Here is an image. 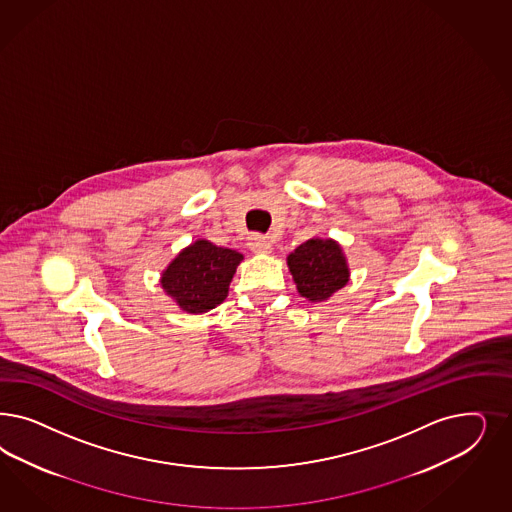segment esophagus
Masks as SVG:
<instances>
[{
  "instance_id": "34e87169",
  "label": "esophagus",
  "mask_w": 512,
  "mask_h": 512,
  "mask_svg": "<svg viewBox=\"0 0 512 512\" xmlns=\"http://www.w3.org/2000/svg\"><path fill=\"white\" fill-rule=\"evenodd\" d=\"M248 247H250V250H254V252H271L273 245H271L269 237H264V235H252Z\"/></svg>"
}]
</instances>
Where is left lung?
I'll use <instances>...</instances> for the list:
<instances>
[{
  "mask_svg": "<svg viewBox=\"0 0 512 512\" xmlns=\"http://www.w3.org/2000/svg\"><path fill=\"white\" fill-rule=\"evenodd\" d=\"M297 292L309 301H324L348 282L347 260L331 239H309L288 256Z\"/></svg>",
  "mask_w": 512,
  "mask_h": 512,
  "instance_id": "8db88e82",
  "label": "left lung"
}]
</instances>
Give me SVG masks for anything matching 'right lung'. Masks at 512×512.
Masks as SVG:
<instances>
[{
	"label": "right lung",
	"mask_w": 512,
	"mask_h": 512,
	"mask_svg": "<svg viewBox=\"0 0 512 512\" xmlns=\"http://www.w3.org/2000/svg\"><path fill=\"white\" fill-rule=\"evenodd\" d=\"M241 260L243 254L201 239L169 264L162 286L182 311L207 313L228 296V286Z\"/></svg>",
	"instance_id": "1"
}]
</instances>
